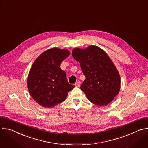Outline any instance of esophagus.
<instances>
[{"mask_svg": "<svg viewBox=\"0 0 148 148\" xmlns=\"http://www.w3.org/2000/svg\"><path fill=\"white\" fill-rule=\"evenodd\" d=\"M80 85H81V82H80L79 81H78L75 84V87H79L80 86Z\"/></svg>", "mask_w": 148, "mask_h": 148, "instance_id": "1", "label": "esophagus"}]
</instances>
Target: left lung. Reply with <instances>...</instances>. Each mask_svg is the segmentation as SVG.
<instances>
[{"mask_svg":"<svg viewBox=\"0 0 148 148\" xmlns=\"http://www.w3.org/2000/svg\"><path fill=\"white\" fill-rule=\"evenodd\" d=\"M72 56L86 76L80 89L98 106L110 103L119 92L121 79L108 54L96 46H90L86 49H74Z\"/></svg>","mask_w":148,"mask_h":148,"instance_id":"obj_1","label":"left lung"}]
</instances>
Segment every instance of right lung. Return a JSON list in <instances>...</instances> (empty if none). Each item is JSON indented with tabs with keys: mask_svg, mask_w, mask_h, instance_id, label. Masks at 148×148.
I'll list each match as a JSON object with an SVG mask.
<instances>
[{
	"mask_svg": "<svg viewBox=\"0 0 148 148\" xmlns=\"http://www.w3.org/2000/svg\"><path fill=\"white\" fill-rule=\"evenodd\" d=\"M70 55L67 50L53 48L34 61L27 78V87L33 98L42 107L53 108L65 101L75 86L69 84L61 62Z\"/></svg>",
	"mask_w": 148,
	"mask_h": 148,
	"instance_id": "right-lung-1",
	"label": "right lung"
}]
</instances>
